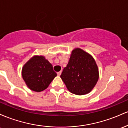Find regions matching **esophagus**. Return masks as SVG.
Here are the masks:
<instances>
[{"label": "esophagus", "mask_w": 128, "mask_h": 128, "mask_svg": "<svg viewBox=\"0 0 128 128\" xmlns=\"http://www.w3.org/2000/svg\"><path fill=\"white\" fill-rule=\"evenodd\" d=\"M61 73H62V72H61V71H60V72H59L57 73V74H58V76H60V75H61Z\"/></svg>", "instance_id": "obj_1"}]
</instances>
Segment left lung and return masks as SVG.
Listing matches in <instances>:
<instances>
[{
	"instance_id": "left-lung-1",
	"label": "left lung",
	"mask_w": 128,
	"mask_h": 128,
	"mask_svg": "<svg viewBox=\"0 0 128 128\" xmlns=\"http://www.w3.org/2000/svg\"><path fill=\"white\" fill-rule=\"evenodd\" d=\"M66 87L72 93H89L99 79V69L92 56L79 48L73 50L61 75Z\"/></svg>"
}]
</instances>
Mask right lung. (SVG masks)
Here are the masks:
<instances>
[{
    "label": "right lung",
    "instance_id": "obj_1",
    "mask_svg": "<svg viewBox=\"0 0 128 128\" xmlns=\"http://www.w3.org/2000/svg\"><path fill=\"white\" fill-rule=\"evenodd\" d=\"M22 77L29 89L40 92L48 87L56 73L43 56H34L23 66Z\"/></svg>",
    "mask_w": 128,
    "mask_h": 128
}]
</instances>
